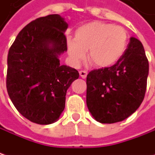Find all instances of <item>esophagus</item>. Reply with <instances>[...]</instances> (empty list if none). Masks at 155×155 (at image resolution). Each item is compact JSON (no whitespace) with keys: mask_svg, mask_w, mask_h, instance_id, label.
<instances>
[{"mask_svg":"<svg viewBox=\"0 0 155 155\" xmlns=\"http://www.w3.org/2000/svg\"><path fill=\"white\" fill-rule=\"evenodd\" d=\"M87 74H88V72L86 71H79V75H80L81 78H86Z\"/></svg>","mask_w":155,"mask_h":155,"instance_id":"obj_1","label":"esophagus"}]
</instances>
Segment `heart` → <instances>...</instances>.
Here are the masks:
<instances>
[{
	"instance_id": "heart-1",
	"label": "heart",
	"mask_w": 155,
	"mask_h": 155,
	"mask_svg": "<svg viewBox=\"0 0 155 155\" xmlns=\"http://www.w3.org/2000/svg\"><path fill=\"white\" fill-rule=\"evenodd\" d=\"M128 35L122 27L103 21H91L75 32V39H66L71 62L78 65L85 58L99 68H108L117 63L127 49Z\"/></svg>"
}]
</instances>
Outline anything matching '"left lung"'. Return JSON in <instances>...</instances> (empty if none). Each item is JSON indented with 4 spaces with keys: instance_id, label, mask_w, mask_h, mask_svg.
<instances>
[{
    "instance_id": "left-lung-1",
    "label": "left lung",
    "mask_w": 155,
    "mask_h": 155,
    "mask_svg": "<svg viewBox=\"0 0 155 155\" xmlns=\"http://www.w3.org/2000/svg\"><path fill=\"white\" fill-rule=\"evenodd\" d=\"M148 69L143 45L131 37L118 62L91 71L86 78V104L93 118L101 123H115L135 112L145 97Z\"/></svg>"
}]
</instances>
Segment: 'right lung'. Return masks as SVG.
Returning <instances> with one entry per match:
<instances>
[{
    "label": "right lung",
    "instance_id": "1",
    "mask_svg": "<svg viewBox=\"0 0 155 155\" xmlns=\"http://www.w3.org/2000/svg\"><path fill=\"white\" fill-rule=\"evenodd\" d=\"M68 24L59 15L30 22L17 35L8 55L7 90L17 110L29 121L47 125L58 120L66 91L78 78L74 68L60 64L67 51Z\"/></svg>",
    "mask_w": 155,
    "mask_h": 155
}]
</instances>
